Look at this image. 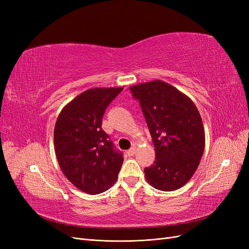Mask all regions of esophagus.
I'll list each match as a JSON object with an SVG mask.
<instances>
[{
    "label": "esophagus",
    "instance_id": "34e87169",
    "mask_svg": "<svg viewBox=\"0 0 249 249\" xmlns=\"http://www.w3.org/2000/svg\"><path fill=\"white\" fill-rule=\"evenodd\" d=\"M135 153H136V147L135 146H132L129 150H127V155L129 156H133V155H135Z\"/></svg>",
    "mask_w": 249,
    "mask_h": 249
}]
</instances>
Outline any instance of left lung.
Listing matches in <instances>:
<instances>
[{
    "instance_id": "left-lung-1",
    "label": "left lung",
    "mask_w": 249,
    "mask_h": 249,
    "mask_svg": "<svg viewBox=\"0 0 249 249\" xmlns=\"http://www.w3.org/2000/svg\"><path fill=\"white\" fill-rule=\"evenodd\" d=\"M130 89L139 101L155 146V162L144 168L147 182L162 191L177 190L192 178L205 149L199 112L189 97L163 81Z\"/></svg>"
}]
</instances>
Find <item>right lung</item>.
<instances>
[{"label": "right lung", "instance_id": "obj_1", "mask_svg": "<svg viewBox=\"0 0 249 249\" xmlns=\"http://www.w3.org/2000/svg\"><path fill=\"white\" fill-rule=\"evenodd\" d=\"M124 88H93L73 99L60 113L54 147L60 168L78 189L99 194L115 183L124 154L102 129L103 116Z\"/></svg>", "mask_w": 249, "mask_h": 249}]
</instances>
